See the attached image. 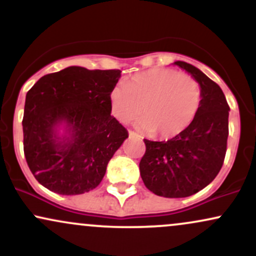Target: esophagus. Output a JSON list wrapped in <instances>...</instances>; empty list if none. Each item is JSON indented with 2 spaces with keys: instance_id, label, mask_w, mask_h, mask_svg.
<instances>
[{
  "instance_id": "obj_1",
  "label": "esophagus",
  "mask_w": 256,
  "mask_h": 256,
  "mask_svg": "<svg viewBox=\"0 0 256 256\" xmlns=\"http://www.w3.org/2000/svg\"><path fill=\"white\" fill-rule=\"evenodd\" d=\"M128 137L130 138H136V140H142V136H140V134H136L134 131H128Z\"/></svg>"
}]
</instances>
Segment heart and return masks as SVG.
I'll use <instances>...</instances> for the list:
<instances>
[{"instance_id": "b5f03b06", "label": "heart", "mask_w": 256, "mask_h": 256, "mask_svg": "<svg viewBox=\"0 0 256 256\" xmlns=\"http://www.w3.org/2000/svg\"><path fill=\"white\" fill-rule=\"evenodd\" d=\"M201 106V86L192 76L171 68H150L134 74L125 86L110 92L112 113L128 124L142 114L137 122L146 132L164 138L180 134L198 116Z\"/></svg>"}]
</instances>
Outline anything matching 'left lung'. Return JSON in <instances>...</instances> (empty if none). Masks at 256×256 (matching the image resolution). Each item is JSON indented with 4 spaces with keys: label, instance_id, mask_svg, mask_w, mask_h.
<instances>
[{
    "label": "left lung",
    "instance_id": "1",
    "mask_svg": "<svg viewBox=\"0 0 256 256\" xmlns=\"http://www.w3.org/2000/svg\"><path fill=\"white\" fill-rule=\"evenodd\" d=\"M174 64L192 76L201 86L196 118L180 134L164 142L144 140L140 158L143 183L152 192L170 198H188L216 177L226 154L228 107L220 86L204 72L184 61Z\"/></svg>",
    "mask_w": 256,
    "mask_h": 256
}]
</instances>
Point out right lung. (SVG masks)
<instances>
[{
  "mask_svg": "<svg viewBox=\"0 0 256 256\" xmlns=\"http://www.w3.org/2000/svg\"><path fill=\"white\" fill-rule=\"evenodd\" d=\"M120 70L71 66L46 74L26 94V162L38 183L60 195L95 189L128 132L110 116ZM62 124L65 134H57Z\"/></svg>",
  "mask_w": 256,
  "mask_h": 256,
  "instance_id": "right-lung-1",
  "label": "right lung"
}]
</instances>
